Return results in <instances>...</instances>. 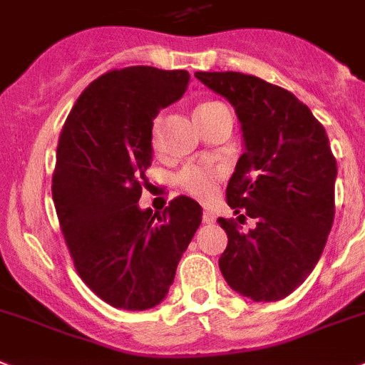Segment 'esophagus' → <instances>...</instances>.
Instances as JSON below:
<instances>
[{"instance_id": "obj_1", "label": "esophagus", "mask_w": 365, "mask_h": 365, "mask_svg": "<svg viewBox=\"0 0 365 365\" xmlns=\"http://www.w3.org/2000/svg\"><path fill=\"white\" fill-rule=\"evenodd\" d=\"M214 221H216V214H214L212 210H205L203 223H208V225H210V223H214Z\"/></svg>"}]
</instances>
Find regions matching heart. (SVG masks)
I'll list each match as a JSON object with an SVG mask.
<instances>
[{"mask_svg":"<svg viewBox=\"0 0 365 365\" xmlns=\"http://www.w3.org/2000/svg\"><path fill=\"white\" fill-rule=\"evenodd\" d=\"M223 107L221 103H203L195 108V112H207L212 110V108ZM158 133H160V118L155 120L153 123V142L158 140ZM221 180V171L216 170L212 166H186L180 170V173L177 175V185L182 192H186L188 195H192L197 201H203V203H208L216 197L217 185Z\"/></svg>","mask_w":365,"mask_h":365,"instance_id":"b5f03b06","label":"heart"}]
</instances>
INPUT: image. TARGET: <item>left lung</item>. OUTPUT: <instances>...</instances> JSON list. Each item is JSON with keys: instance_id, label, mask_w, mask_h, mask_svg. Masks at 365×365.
<instances>
[{"instance_id": "1", "label": "left lung", "mask_w": 365, "mask_h": 365, "mask_svg": "<svg viewBox=\"0 0 365 365\" xmlns=\"http://www.w3.org/2000/svg\"><path fill=\"white\" fill-rule=\"evenodd\" d=\"M235 107L244 155L227 186L242 223L220 217L229 244L220 258L227 284L257 303H272L304 282L322 257L334 221L338 175L325 127L294 93L240 71H195Z\"/></svg>"}]
</instances>
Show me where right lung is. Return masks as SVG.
Listing matches in <instances>:
<instances>
[{"label": "right lung", "instance_id": "1", "mask_svg": "<svg viewBox=\"0 0 365 365\" xmlns=\"http://www.w3.org/2000/svg\"><path fill=\"white\" fill-rule=\"evenodd\" d=\"M188 81L186 70H112L86 86L62 127L51 186L58 223L79 277L114 308L162 303L201 225L203 208L185 195L162 214L138 207L153 120Z\"/></svg>", "mask_w": 365, "mask_h": 365}]
</instances>
